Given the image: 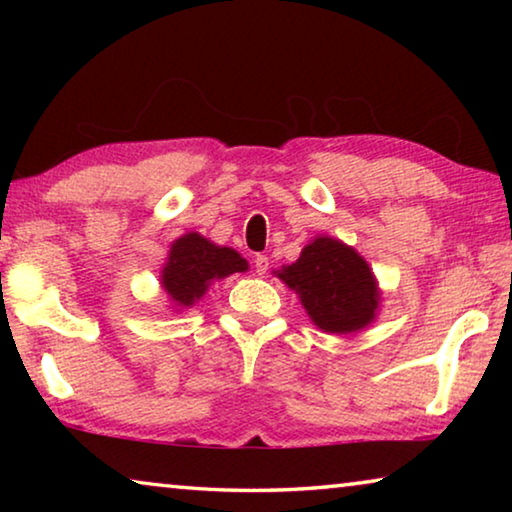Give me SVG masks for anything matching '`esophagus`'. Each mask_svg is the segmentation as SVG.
Instances as JSON below:
<instances>
[{
    "label": "esophagus",
    "instance_id": "1",
    "mask_svg": "<svg viewBox=\"0 0 512 512\" xmlns=\"http://www.w3.org/2000/svg\"><path fill=\"white\" fill-rule=\"evenodd\" d=\"M255 271H257V275H264L268 271V257L266 255L255 257Z\"/></svg>",
    "mask_w": 512,
    "mask_h": 512
}]
</instances>
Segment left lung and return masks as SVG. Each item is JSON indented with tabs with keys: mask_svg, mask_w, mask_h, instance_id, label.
<instances>
[{
	"mask_svg": "<svg viewBox=\"0 0 512 512\" xmlns=\"http://www.w3.org/2000/svg\"><path fill=\"white\" fill-rule=\"evenodd\" d=\"M273 273L296 291L320 332L339 336L361 332L375 323L381 309V289L372 268L336 237H314L296 262Z\"/></svg>",
	"mask_w": 512,
	"mask_h": 512,
	"instance_id": "obj_1",
	"label": "left lung"
}]
</instances>
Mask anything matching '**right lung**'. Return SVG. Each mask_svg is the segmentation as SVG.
Masks as SVG:
<instances>
[{"instance_id": "right-lung-1", "label": "right lung", "mask_w": 512, "mask_h": 512, "mask_svg": "<svg viewBox=\"0 0 512 512\" xmlns=\"http://www.w3.org/2000/svg\"><path fill=\"white\" fill-rule=\"evenodd\" d=\"M246 271L248 262L235 248L214 244L201 232H187L169 248L160 271V287L167 293L171 311L178 314L194 307L216 280Z\"/></svg>"}]
</instances>
